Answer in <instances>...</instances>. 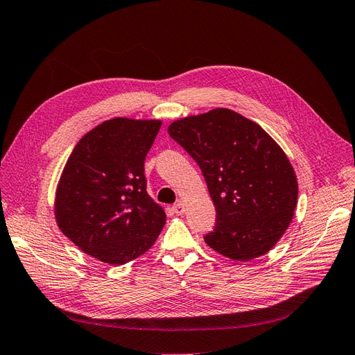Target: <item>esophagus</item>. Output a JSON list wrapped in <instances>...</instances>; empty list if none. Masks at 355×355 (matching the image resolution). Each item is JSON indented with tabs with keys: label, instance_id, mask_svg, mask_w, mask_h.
<instances>
[{
	"label": "esophagus",
	"instance_id": "34e87169",
	"mask_svg": "<svg viewBox=\"0 0 355 355\" xmlns=\"http://www.w3.org/2000/svg\"><path fill=\"white\" fill-rule=\"evenodd\" d=\"M173 211H174L175 215H182V214H184V211H186V207H184V205H182L181 202H178V203H175L173 206Z\"/></svg>",
	"mask_w": 355,
	"mask_h": 355
}]
</instances>
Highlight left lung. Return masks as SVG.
<instances>
[{
	"label": "left lung",
	"instance_id": "obj_1",
	"mask_svg": "<svg viewBox=\"0 0 355 355\" xmlns=\"http://www.w3.org/2000/svg\"><path fill=\"white\" fill-rule=\"evenodd\" d=\"M168 133L198 162L216 209L206 244L228 259L266 254L293 219V165L266 131L225 108L174 121Z\"/></svg>",
	"mask_w": 355,
	"mask_h": 355
}]
</instances>
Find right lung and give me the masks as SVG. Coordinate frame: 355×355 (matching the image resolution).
<instances>
[{"label": "right lung", "mask_w": 355, "mask_h": 355, "mask_svg": "<svg viewBox=\"0 0 355 355\" xmlns=\"http://www.w3.org/2000/svg\"><path fill=\"white\" fill-rule=\"evenodd\" d=\"M159 120L112 118L76 144L55 196L60 230L85 253L110 265L141 256L165 225L146 191L144 159Z\"/></svg>", "instance_id": "add662e5"}]
</instances>
